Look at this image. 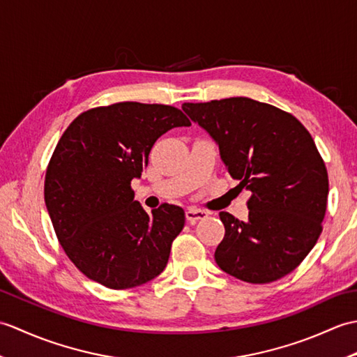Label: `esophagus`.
I'll use <instances>...</instances> for the list:
<instances>
[{
  "label": "esophagus",
  "mask_w": 357,
  "mask_h": 357,
  "mask_svg": "<svg viewBox=\"0 0 357 357\" xmlns=\"http://www.w3.org/2000/svg\"><path fill=\"white\" fill-rule=\"evenodd\" d=\"M208 216V211H206V210H199V208H196V207H188L187 210H185V218H187V221L190 222V224H196L199 221V219H204V218H207Z\"/></svg>",
  "instance_id": "34e87169"
}]
</instances>
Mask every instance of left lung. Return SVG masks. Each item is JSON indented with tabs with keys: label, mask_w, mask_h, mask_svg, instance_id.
<instances>
[{
	"label": "left lung",
	"mask_w": 357,
	"mask_h": 357,
	"mask_svg": "<svg viewBox=\"0 0 357 357\" xmlns=\"http://www.w3.org/2000/svg\"><path fill=\"white\" fill-rule=\"evenodd\" d=\"M183 110L216 142L241 190L252 193L247 221L219 213V268L252 284L284 278L314 247L327 210L328 174L312 135L290 113L244 96L185 102Z\"/></svg>",
	"instance_id": "8db88e82"
}]
</instances>
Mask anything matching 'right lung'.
Instances as JSON below:
<instances>
[{
    "mask_svg": "<svg viewBox=\"0 0 357 357\" xmlns=\"http://www.w3.org/2000/svg\"><path fill=\"white\" fill-rule=\"evenodd\" d=\"M188 126L170 105L118 102L81 113L63 133L44 201L59 244L89 279L124 290L165 268L184 210L162 204L147 213L130 183L141 178L159 136Z\"/></svg>",
    "mask_w": 357,
    "mask_h": 357,
    "instance_id": "obj_1",
    "label": "right lung"
}]
</instances>
